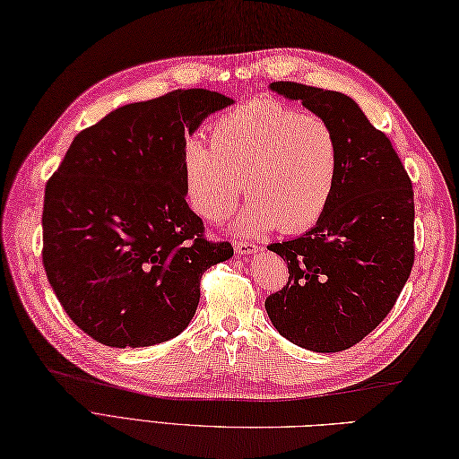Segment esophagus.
I'll list each match as a JSON object with an SVG mask.
<instances>
[{"instance_id": "obj_1", "label": "esophagus", "mask_w": 459, "mask_h": 459, "mask_svg": "<svg viewBox=\"0 0 459 459\" xmlns=\"http://www.w3.org/2000/svg\"><path fill=\"white\" fill-rule=\"evenodd\" d=\"M233 247H236L238 255H255V253L261 251V247H256V245H253L249 241H236Z\"/></svg>"}]
</instances>
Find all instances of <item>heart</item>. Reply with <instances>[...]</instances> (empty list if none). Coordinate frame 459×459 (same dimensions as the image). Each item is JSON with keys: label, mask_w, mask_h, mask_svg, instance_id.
<instances>
[{"label": "heart", "mask_w": 459, "mask_h": 459, "mask_svg": "<svg viewBox=\"0 0 459 459\" xmlns=\"http://www.w3.org/2000/svg\"><path fill=\"white\" fill-rule=\"evenodd\" d=\"M341 145L325 118L304 115L276 100H253L221 117L210 130V148L188 140L183 173L191 206L208 221L230 216L239 233L307 230L333 196Z\"/></svg>", "instance_id": "obj_1"}]
</instances>
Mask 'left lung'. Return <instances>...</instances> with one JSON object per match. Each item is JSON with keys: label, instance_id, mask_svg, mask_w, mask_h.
<instances>
[{"label": "left lung", "instance_id": "8db88e82", "mask_svg": "<svg viewBox=\"0 0 459 459\" xmlns=\"http://www.w3.org/2000/svg\"><path fill=\"white\" fill-rule=\"evenodd\" d=\"M268 87L329 122L339 136L341 167L316 226L292 241L268 245L290 276L281 292L266 298L264 309L290 342L341 352L385 319L411 274V178L389 138L349 95L294 82Z\"/></svg>", "mask_w": 459, "mask_h": 459}]
</instances>
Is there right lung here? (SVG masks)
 Listing matches in <instances>:
<instances>
[{
    "label": "right lung",
    "mask_w": 459,
    "mask_h": 459,
    "mask_svg": "<svg viewBox=\"0 0 459 459\" xmlns=\"http://www.w3.org/2000/svg\"><path fill=\"white\" fill-rule=\"evenodd\" d=\"M233 99L177 89L82 130L44 191L42 263L56 298L89 337L160 344L195 317L200 278L231 243L204 239L186 204V138Z\"/></svg>",
    "instance_id": "add662e5"
}]
</instances>
